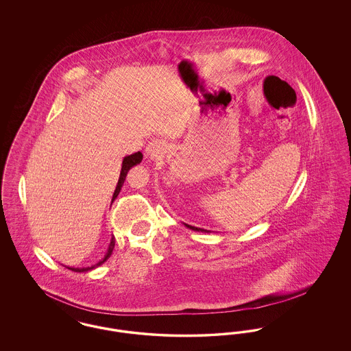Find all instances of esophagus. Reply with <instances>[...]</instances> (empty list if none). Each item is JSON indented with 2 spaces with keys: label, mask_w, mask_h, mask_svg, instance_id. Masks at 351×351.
<instances>
[{
  "label": "esophagus",
  "mask_w": 351,
  "mask_h": 351,
  "mask_svg": "<svg viewBox=\"0 0 351 351\" xmlns=\"http://www.w3.org/2000/svg\"><path fill=\"white\" fill-rule=\"evenodd\" d=\"M165 151V143L159 139H154L146 147V155L149 158H156L158 155H160Z\"/></svg>",
  "instance_id": "34e87169"
}]
</instances>
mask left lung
I'll list each match as a JSON object with an SVG mask.
<instances>
[{"label": "left lung", "instance_id": "obj_1", "mask_svg": "<svg viewBox=\"0 0 351 351\" xmlns=\"http://www.w3.org/2000/svg\"><path fill=\"white\" fill-rule=\"evenodd\" d=\"M268 77H274V76H268ZM267 79V77H266ZM188 229H191V230H195V232H206V230H204V229H201V228H196V226H191V225H188V223H184ZM206 233H209V232H206Z\"/></svg>", "mask_w": 351, "mask_h": 351}]
</instances>
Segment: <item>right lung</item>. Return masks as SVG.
<instances>
[{"instance_id":"right-lung-1","label":"right lung","mask_w":351,"mask_h":351,"mask_svg":"<svg viewBox=\"0 0 351 351\" xmlns=\"http://www.w3.org/2000/svg\"><path fill=\"white\" fill-rule=\"evenodd\" d=\"M142 159H143V155H142V152H139V151H138V152H134L132 155H128V156H125V158H123V160H122V168H121V173H119V179H118L116 191H114V193H113L112 202L117 199V196L119 195V192H121V188H122V185H123V182H125V179H126V175H128L129 169L134 167V166H136V165H139V163L142 162ZM114 245H116V241H114V237H113V238L110 239V243H109V247H108L106 254L104 255V258L101 259L100 262H97L96 265H93V266H90V267H67L68 269L75 271V272H85V271H89V269H93V268L99 267V266H101L104 262H106V261L109 259V256L112 255L113 249H114Z\"/></svg>"}]
</instances>
